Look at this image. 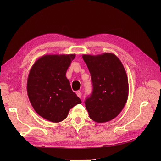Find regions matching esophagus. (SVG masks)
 <instances>
[{"label":"esophagus","instance_id":"1","mask_svg":"<svg viewBox=\"0 0 161 161\" xmlns=\"http://www.w3.org/2000/svg\"><path fill=\"white\" fill-rule=\"evenodd\" d=\"M76 95H77V96H78L79 98H81V92L80 91H78L77 92H76Z\"/></svg>","mask_w":161,"mask_h":161}]
</instances>
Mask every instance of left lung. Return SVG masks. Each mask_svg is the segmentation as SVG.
<instances>
[{
  "instance_id": "8db88e82",
  "label": "left lung",
  "mask_w": 161,
  "mask_h": 161,
  "mask_svg": "<svg viewBox=\"0 0 161 161\" xmlns=\"http://www.w3.org/2000/svg\"><path fill=\"white\" fill-rule=\"evenodd\" d=\"M90 72L92 92L86 100L92 120L111 121L122 111L129 96V81L125 68L115 55L104 53L82 55Z\"/></svg>"
}]
</instances>
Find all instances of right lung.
<instances>
[{"label":"right lung","instance_id":"add662e5","mask_svg":"<svg viewBox=\"0 0 161 161\" xmlns=\"http://www.w3.org/2000/svg\"><path fill=\"white\" fill-rule=\"evenodd\" d=\"M75 54L45 55L31 67L27 89L35 112L53 123L64 120L70 109L81 101L72 91L66 71Z\"/></svg>","mask_w":161,"mask_h":161}]
</instances>
